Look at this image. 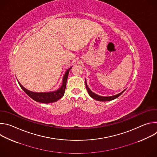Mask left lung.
<instances>
[{"instance_id":"obj_1","label":"left lung","mask_w":157,"mask_h":157,"mask_svg":"<svg viewBox=\"0 0 157 157\" xmlns=\"http://www.w3.org/2000/svg\"><path fill=\"white\" fill-rule=\"evenodd\" d=\"M85 83H86V89L87 91L88 92V94H89V96H90L92 98H93L94 99L96 100V101H112L113 99H116L117 98H118L119 96H121L125 91L124 90L122 92H121V93L118 94H116L115 96H109V97H103V96H100L99 95H97L96 94L93 93L91 90L90 89H89L87 86V82H86V80L85 79Z\"/></svg>"}]
</instances>
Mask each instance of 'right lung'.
I'll list each match as a JSON object with an SVG mask.
<instances>
[{
	"label": "right lung",
	"instance_id": "add662e5",
	"mask_svg": "<svg viewBox=\"0 0 157 157\" xmlns=\"http://www.w3.org/2000/svg\"><path fill=\"white\" fill-rule=\"evenodd\" d=\"M72 68V67L70 68H69L68 70H67L64 75L63 79V84L62 86L59 89H58L57 91H54V92H50V93H34L30 91L27 90V89H25L23 86H21V84L19 82V85L21 87V88L23 89L24 92L32 99H33L34 101L36 102H39L41 103H44V104H48V103H51V102H55L59 99H60L64 94V91L66 89V82H67V79H68V73L70 70Z\"/></svg>",
	"mask_w": 157,
	"mask_h": 157
}]
</instances>
